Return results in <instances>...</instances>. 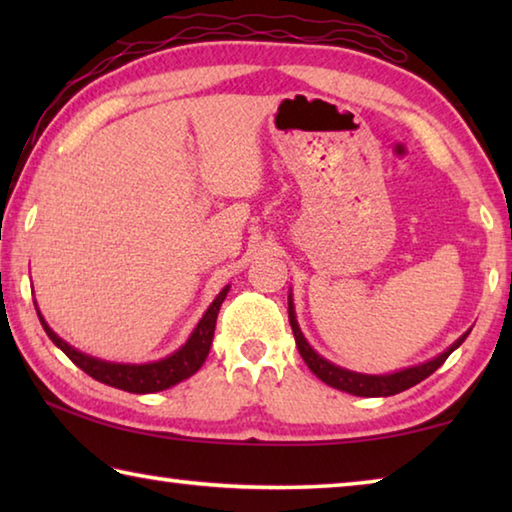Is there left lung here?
<instances>
[{"label": "left lung", "instance_id": "8db88e82", "mask_svg": "<svg viewBox=\"0 0 512 512\" xmlns=\"http://www.w3.org/2000/svg\"><path fill=\"white\" fill-rule=\"evenodd\" d=\"M289 323L293 329V336H296L300 357L305 359L309 370L314 372L320 381H325L327 386L339 388V391H343V393L359 395V397H388V395L402 393V391H406V388H411L415 384H420L422 379H427L431 372H436L440 366H443L449 354H452L458 345L467 339V334H470V329H467L461 339H456L445 352H440L438 357H433L429 361L418 363V366H411V368H404L397 372H388V375H363V372H354V370L336 366V363L327 361L325 357H320V354L311 348L309 341L305 339V334H302L298 320H296V307H293L291 293H289Z\"/></svg>", "mask_w": 512, "mask_h": 512}]
</instances>
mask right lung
Returning a JSON list of instances; mask_svg holds the SVG:
<instances>
[{
	"mask_svg": "<svg viewBox=\"0 0 512 512\" xmlns=\"http://www.w3.org/2000/svg\"><path fill=\"white\" fill-rule=\"evenodd\" d=\"M228 291H230V284H225V287L219 291V296L212 300V305L207 307L203 318L198 320V325L194 327V332L189 334V339L180 345L176 352H171L169 357H164L160 361H149V363H117V361L90 357V354L76 350L67 341L60 339L54 329L47 325L45 316L40 314L38 302H36V311L49 339L54 341L56 348L63 350L83 372H88L92 379L101 381V384L115 386L128 393L144 395V393L167 391V388L180 384L183 379L192 377L194 372L203 366L212 348L216 316H219V309L223 305L225 296H228Z\"/></svg>",
	"mask_w": 512,
	"mask_h": 512,
	"instance_id": "obj_1",
	"label": "right lung"
}]
</instances>
